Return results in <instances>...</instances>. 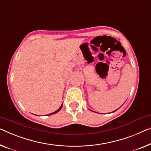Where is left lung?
I'll return each instance as SVG.
<instances>
[{
    "label": "left lung",
    "instance_id": "1",
    "mask_svg": "<svg viewBox=\"0 0 151 151\" xmlns=\"http://www.w3.org/2000/svg\"><path fill=\"white\" fill-rule=\"evenodd\" d=\"M117 110H118V109H116V110H115V111H113V112H115V111H117Z\"/></svg>",
    "mask_w": 151,
    "mask_h": 151
}]
</instances>
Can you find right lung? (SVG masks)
<instances>
[{"mask_svg":"<svg viewBox=\"0 0 151 151\" xmlns=\"http://www.w3.org/2000/svg\"><path fill=\"white\" fill-rule=\"evenodd\" d=\"M62 106H63V104L61 105V106H60V108H59V109H58V110H57V111H55V112H52V113H50V114H48V115H51V114H55L56 113V112H59L60 111V110H61V109H62Z\"/></svg>","mask_w":151,"mask_h":151,"instance_id":"obj_1","label":"right lung"}]
</instances>
